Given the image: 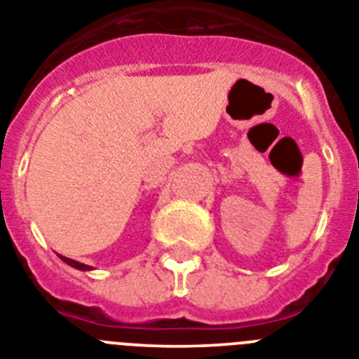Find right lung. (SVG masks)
I'll return each mask as SVG.
<instances>
[{"label":"right lung","instance_id":"add662e5","mask_svg":"<svg viewBox=\"0 0 359 359\" xmlns=\"http://www.w3.org/2000/svg\"><path fill=\"white\" fill-rule=\"evenodd\" d=\"M59 257H61V261H65L66 264H69V266H72V268L81 269V271H90V269H93V268H91V266L82 264V262H77V261H73V259H68V257H62V255H59Z\"/></svg>","mask_w":359,"mask_h":359}]
</instances>
